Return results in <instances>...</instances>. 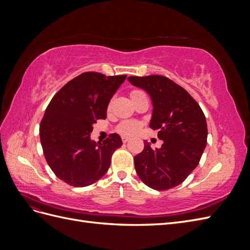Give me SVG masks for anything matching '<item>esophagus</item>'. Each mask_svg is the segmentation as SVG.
<instances>
[{
    "instance_id": "34e87169",
    "label": "esophagus",
    "mask_w": 250,
    "mask_h": 250,
    "mask_svg": "<svg viewBox=\"0 0 250 250\" xmlns=\"http://www.w3.org/2000/svg\"><path fill=\"white\" fill-rule=\"evenodd\" d=\"M130 139L129 138H128V137H126V135H123V137H122V141H123V143H127L128 141H129Z\"/></svg>"
}]
</instances>
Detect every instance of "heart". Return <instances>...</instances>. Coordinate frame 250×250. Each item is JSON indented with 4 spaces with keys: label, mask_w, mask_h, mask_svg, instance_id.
Returning a JSON list of instances; mask_svg holds the SVG:
<instances>
[{
    "label": "heart",
    "mask_w": 250,
    "mask_h": 250,
    "mask_svg": "<svg viewBox=\"0 0 250 250\" xmlns=\"http://www.w3.org/2000/svg\"><path fill=\"white\" fill-rule=\"evenodd\" d=\"M142 93L143 92H141V90H137V89L132 90L131 97H134V96H137ZM141 126H142V124L140 122H138V121L127 120V121H123V122L117 127V131L124 134V135H133L140 130Z\"/></svg>",
    "instance_id": "b5f03b06"
}]
</instances>
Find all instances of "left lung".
Segmentation results:
<instances>
[{
  "label": "left lung",
  "instance_id": "obj_1",
  "mask_svg": "<svg viewBox=\"0 0 250 250\" xmlns=\"http://www.w3.org/2000/svg\"><path fill=\"white\" fill-rule=\"evenodd\" d=\"M128 80L150 95V128L164 142L160 149H152L144 141V150L134 156L135 171L149 188L169 190L184 183L199 164L208 140L206 116L194 98L167 77L150 75Z\"/></svg>",
  "mask_w": 250,
  "mask_h": 250
}]
</instances>
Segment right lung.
Here are the masks:
<instances>
[{"instance_id": "1", "label": "right lung", "mask_w": 250, "mask_h": 250, "mask_svg": "<svg viewBox=\"0 0 250 250\" xmlns=\"http://www.w3.org/2000/svg\"><path fill=\"white\" fill-rule=\"evenodd\" d=\"M126 76L82 73L50 101L40 126L41 143L51 170L65 184L82 188L96 183L122 146L117 133L102 143L90 140V133L97 120L106 118L108 103Z\"/></svg>"}]
</instances>
